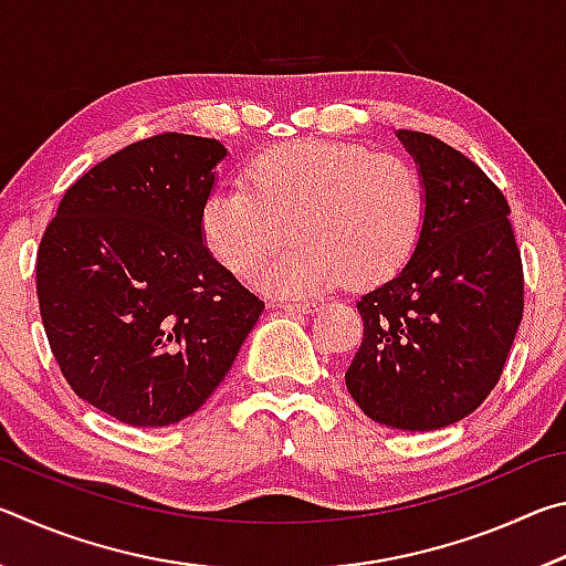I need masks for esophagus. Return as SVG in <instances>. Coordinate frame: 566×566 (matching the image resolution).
<instances>
[{
    "label": "esophagus",
    "instance_id": "1",
    "mask_svg": "<svg viewBox=\"0 0 566 566\" xmlns=\"http://www.w3.org/2000/svg\"><path fill=\"white\" fill-rule=\"evenodd\" d=\"M276 306L286 314H296V317H304V314H314L319 310L317 302H280Z\"/></svg>",
    "mask_w": 566,
    "mask_h": 566
}]
</instances>
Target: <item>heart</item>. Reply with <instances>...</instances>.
Listing matches in <instances>:
<instances>
[{
	"label": "heart",
	"instance_id": "1",
	"mask_svg": "<svg viewBox=\"0 0 566 566\" xmlns=\"http://www.w3.org/2000/svg\"><path fill=\"white\" fill-rule=\"evenodd\" d=\"M424 219L427 189L411 161L349 142L302 139L256 157L242 189L209 197L199 227L209 254L242 280L290 228L297 244L262 268L256 284L304 296L344 276L354 286L391 280L415 254Z\"/></svg>",
	"mask_w": 566,
	"mask_h": 566
}]
</instances>
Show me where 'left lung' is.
<instances>
[{
	"label": "left lung",
	"instance_id": "left-lung-1",
	"mask_svg": "<svg viewBox=\"0 0 566 566\" xmlns=\"http://www.w3.org/2000/svg\"><path fill=\"white\" fill-rule=\"evenodd\" d=\"M427 219L395 280L364 294L361 347L344 381L379 424L432 432L490 397L524 312L522 256L500 187L432 134L399 129Z\"/></svg>",
	"mask_w": 566,
	"mask_h": 566
}]
</instances>
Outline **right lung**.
Returning a JSON list of instances; mask_svg holds the SVG:
<instances>
[{
    "label": "right lung",
    "instance_id": "1",
    "mask_svg": "<svg viewBox=\"0 0 566 566\" xmlns=\"http://www.w3.org/2000/svg\"><path fill=\"white\" fill-rule=\"evenodd\" d=\"M227 157L217 139L157 134L64 191L36 252V296L76 397L132 427H167L227 377L264 302L202 239Z\"/></svg>",
    "mask_w": 566,
    "mask_h": 566
}]
</instances>
